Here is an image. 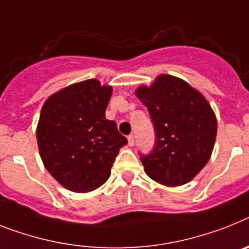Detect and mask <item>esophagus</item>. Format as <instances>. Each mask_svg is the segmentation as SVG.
Returning <instances> with one entry per match:
<instances>
[{"instance_id":"obj_1","label":"esophagus","mask_w":249,"mask_h":249,"mask_svg":"<svg viewBox=\"0 0 249 249\" xmlns=\"http://www.w3.org/2000/svg\"><path fill=\"white\" fill-rule=\"evenodd\" d=\"M134 142H135L134 135H133V134L129 135V137H128V144H129V147H133V145H134Z\"/></svg>"}]
</instances>
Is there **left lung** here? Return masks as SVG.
Here are the masks:
<instances>
[{
    "instance_id": "left-lung-1",
    "label": "left lung",
    "mask_w": 249,
    "mask_h": 249,
    "mask_svg": "<svg viewBox=\"0 0 249 249\" xmlns=\"http://www.w3.org/2000/svg\"><path fill=\"white\" fill-rule=\"evenodd\" d=\"M135 95L147 106L156 133L154 149L141 154L144 171L160 185H185L213 153L218 125L212 106L197 89L170 74L138 87Z\"/></svg>"
}]
</instances>
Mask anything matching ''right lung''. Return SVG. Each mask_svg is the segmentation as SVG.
Instances as JSON below:
<instances>
[{
  "label": "right lung",
  "instance_id": "obj_1",
  "mask_svg": "<svg viewBox=\"0 0 249 249\" xmlns=\"http://www.w3.org/2000/svg\"><path fill=\"white\" fill-rule=\"evenodd\" d=\"M110 86L97 79L73 83L41 107L37 147L48 172L73 192H89L106 182L121 147L128 143L105 110Z\"/></svg>",
  "mask_w": 249,
  "mask_h": 249
}]
</instances>
